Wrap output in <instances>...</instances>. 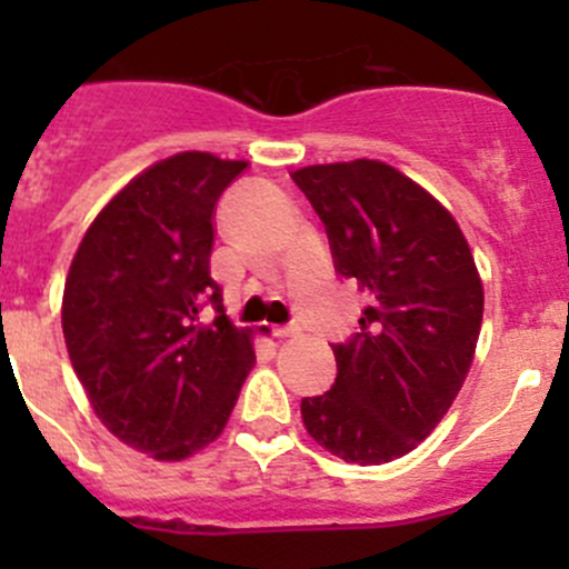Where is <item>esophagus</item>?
<instances>
[{
    "label": "esophagus",
    "instance_id": "obj_1",
    "mask_svg": "<svg viewBox=\"0 0 569 569\" xmlns=\"http://www.w3.org/2000/svg\"><path fill=\"white\" fill-rule=\"evenodd\" d=\"M274 336H278V338H295V336H300V327H295V325L274 327Z\"/></svg>",
    "mask_w": 569,
    "mask_h": 569
}]
</instances>
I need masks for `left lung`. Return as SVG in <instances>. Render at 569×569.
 Segmentation results:
<instances>
[{"label": "left lung", "instance_id": "obj_1", "mask_svg": "<svg viewBox=\"0 0 569 569\" xmlns=\"http://www.w3.org/2000/svg\"><path fill=\"white\" fill-rule=\"evenodd\" d=\"M327 228L336 269L369 295L360 332L332 347L336 386L302 399L308 435L355 465L405 457L455 405L485 313V286L455 214L380 162L291 173Z\"/></svg>", "mask_w": 569, "mask_h": 569}]
</instances>
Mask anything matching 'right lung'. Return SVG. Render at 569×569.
I'll list each match as a JSON object with an SVG mask.
<instances>
[{"mask_svg": "<svg viewBox=\"0 0 569 569\" xmlns=\"http://www.w3.org/2000/svg\"><path fill=\"white\" fill-rule=\"evenodd\" d=\"M244 159L181 151L109 198L62 291L68 358L93 412L129 449L181 462L214 443L256 366L211 280L214 209ZM216 302L218 319L199 321Z\"/></svg>", "mask_w": 569, "mask_h": 569, "instance_id": "1", "label": "right lung"}]
</instances>
